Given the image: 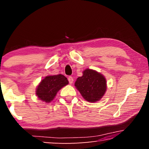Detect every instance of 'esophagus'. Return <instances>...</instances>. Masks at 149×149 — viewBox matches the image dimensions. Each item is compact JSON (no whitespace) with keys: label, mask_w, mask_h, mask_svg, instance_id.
Listing matches in <instances>:
<instances>
[{"label":"esophagus","mask_w":149,"mask_h":149,"mask_svg":"<svg viewBox=\"0 0 149 149\" xmlns=\"http://www.w3.org/2000/svg\"><path fill=\"white\" fill-rule=\"evenodd\" d=\"M68 81H69V83L70 84H72L73 81H74V79H73V77L72 76H70L68 77Z\"/></svg>","instance_id":"34e87169"}]
</instances>
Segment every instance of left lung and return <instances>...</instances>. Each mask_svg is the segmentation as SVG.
Wrapping results in <instances>:
<instances>
[{"instance_id":"left-lung-1","label":"left lung","mask_w":149,"mask_h":149,"mask_svg":"<svg viewBox=\"0 0 149 149\" xmlns=\"http://www.w3.org/2000/svg\"><path fill=\"white\" fill-rule=\"evenodd\" d=\"M75 86L85 100L90 102L99 100L107 91V81L104 75L97 71L86 69L79 77Z\"/></svg>"}]
</instances>
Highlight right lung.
<instances>
[{
	"instance_id": "add662e5",
	"label": "right lung",
	"mask_w": 149,
	"mask_h": 149,
	"mask_svg": "<svg viewBox=\"0 0 149 149\" xmlns=\"http://www.w3.org/2000/svg\"><path fill=\"white\" fill-rule=\"evenodd\" d=\"M69 84L67 78L62 74L49 75L42 79L36 89V95L40 100L50 102L63 87Z\"/></svg>"
}]
</instances>
